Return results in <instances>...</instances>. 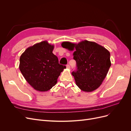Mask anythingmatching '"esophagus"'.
Masks as SVG:
<instances>
[{
  "label": "esophagus",
  "instance_id": "34e87169",
  "mask_svg": "<svg viewBox=\"0 0 131 131\" xmlns=\"http://www.w3.org/2000/svg\"><path fill=\"white\" fill-rule=\"evenodd\" d=\"M67 68H68V69H70V66L69 65V64H68V65H67Z\"/></svg>",
  "mask_w": 131,
  "mask_h": 131
}]
</instances>
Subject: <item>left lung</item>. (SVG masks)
<instances>
[{"mask_svg": "<svg viewBox=\"0 0 131 131\" xmlns=\"http://www.w3.org/2000/svg\"><path fill=\"white\" fill-rule=\"evenodd\" d=\"M63 48L73 53L77 70L72 74L76 85L85 92H92L98 89L105 78L111 66L109 51L96 42L88 40L78 43L68 41L62 43Z\"/></svg>", "mask_w": 131, "mask_h": 131, "instance_id": "obj_1", "label": "left lung"}]
</instances>
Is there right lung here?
Masks as SVG:
<instances>
[{"instance_id": "obj_1", "label": "right lung", "mask_w": 131, "mask_h": 131, "mask_svg": "<svg viewBox=\"0 0 131 131\" xmlns=\"http://www.w3.org/2000/svg\"><path fill=\"white\" fill-rule=\"evenodd\" d=\"M54 45L43 41L30 46L19 58V69L32 88L40 92L50 90L57 82L61 73L66 68L59 64L52 51Z\"/></svg>"}]
</instances>
